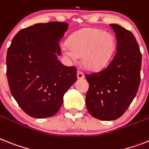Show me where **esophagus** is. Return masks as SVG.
I'll use <instances>...</instances> for the list:
<instances>
[{"label": "esophagus", "instance_id": "34e87169", "mask_svg": "<svg viewBox=\"0 0 149 149\" xmlns=\"http://www.w3.org/2000/svg\"><path fill=\"white\" fill-rule=\"evenodd\" d=\"M83 77H84V74H83V72H81V71H79V70L77 71V78L80 79H82Z\"/></svg>", "mask_w": 149, "mask_h": 149}]
</instances>
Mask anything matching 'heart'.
I'll return each instance as SVG.
<instances>
[{
	"mask_svg": "<svg viewBox=\"0 0 149 149\" xmlns=\"http://www.w3.org/2000/svg\"><path fill=\"white\" fill-rule=\"evenodd\" d=\"M116 48L113 36L95 28L77 31L69 38L68 47H63L65 57L75 59L80 57L85 68L98 70L111 61Z\"/></svg>",
	"mask_w": 149,
	"mask_h": 149,
	"instance_id": "b5f03b06",
	"label": "heart"
}]
</instances>
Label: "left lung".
<instances>
[{"mask_svg": "<svg viewBox=\"0 0 149 149\" xmlns=\"http://www.w3.org/2000/svg\"><path fill=\"white\" fill-rule=\"evenodd\" d=\"M116 34L117 52L107 67L86 74L89 84L86 104L96 119L113 120L127 111L140 83L142 54L132 32L117 24H110Z\"/></svg>", "mask_w": 149, "mask_h": 149, "instance_id": "left-lung-1", "label": "left lung"}]
</instances>
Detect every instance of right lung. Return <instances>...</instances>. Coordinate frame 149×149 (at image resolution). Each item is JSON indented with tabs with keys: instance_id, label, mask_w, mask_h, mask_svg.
<instances>
[{
	"instance_id": "right-lung-1",
	"label": "right lung",
	"mask_w": 149,
	"mask_h": 149,
	"mask_svg": "<svg viewBox=\"0 0 149 149\" xmlns=\"http://www.w3.org/2000/svg\"><path fill=\"white\" fill-rule=\"evenodd\" d=\"M67 22L37 23L15 36L7 54V77L13 98L30 117L57 113L63 95L77 79V68L57 59Z\"/></svg>"
}]
</instances>
